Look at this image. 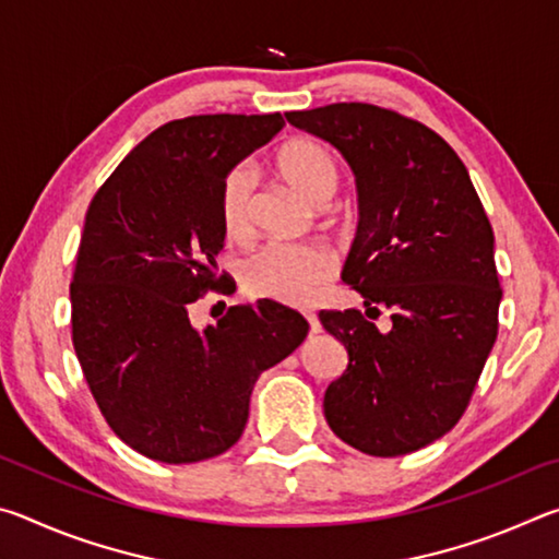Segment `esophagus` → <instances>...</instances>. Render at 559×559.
<instances>
[{"instance_id":"34e87169","label":"esophagus","mask_w":559,"mask_h":559,"mask_svg":"<svg viewBox=\"0 0 559 559\" xmlns=\"http://www.w3.org/2000/svg\"><path fill=\"white\" fill-rule=\"evenodd\" d=\"M306 316V320H308V328H310V333H320V320H318V316L316 313H302Z\"/></svg>"}]
</instances>
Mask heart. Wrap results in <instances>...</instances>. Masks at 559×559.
I'll return each mask as SVG.
<instances>
[{
    "instance_id": "obj_1",
    "label": "heart",
    "mask_w": 559,
    "mask_h": 559,
    "mask_svg": "<svg viewBox=\"0 0 559 559\" xmlns=\"http://www.w3.org/2000/svg\"><path fill=\"white\" fill-rule=\"evenodd\" d=\"M278 173L286 185L313 206H325L340 189V167L323 145L298 140L281 150ZM257 202V177L251 167H236L222 189L224 229L239 236L251 224ZM335 261L320 246L269 243L241 263L243 288L251 296L288 306H306L325 286Z\"/></svg>"
}]
</instances>
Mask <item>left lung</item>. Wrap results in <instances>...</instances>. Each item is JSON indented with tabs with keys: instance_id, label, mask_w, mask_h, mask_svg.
<instances>
[{
	"instance_id": "left-lung-1",
	"label": "left lung",
	"mask_w": 559,
	"mask_h": 559,
	"mask_svg": "<svg viewBox=\"0 0 559 559\" xmlns=\"http://www.w3.org/2000/svg\"><path fill=\"white\" fill-rule=\"evenodd\" d=\"M333 145L357 182L343 281L359 310H320L347 349L325 390L330 429L370 456H402L456 427L498 335L493 229L466 165L421 122L370 103L286 112ZM391 310L380 334L367 314Z\"/></svg>"
}]
</instances>
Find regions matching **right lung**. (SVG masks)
I'll return each instance as SVG.
<instances>
[{"label":"right lung","mask_w":559,"mask_h":559,"mask_svg":"<svg viewBox=\"0 0 559 559\" xmlns=\"http://www.w3.org/2000/svg\"><path fill=\"white\" fill-rule=\"evenodd\" d=\"M283 126L281 112L165 122L88 206L71 283L73 347L110 429L153 461L231 449L259 374L308 335L306 318L269 298L204 330L189 318L219 288L226 177Z\"/></svg>","instance_id":"right-lung-1"}]
</instances>
